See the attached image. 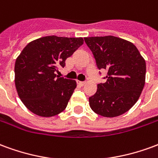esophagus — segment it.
Returning <instances> with one entry per match:
<instances>
[{"instance_id": "1", "label": "esophagus", "mask_w": 158, "mask_h": 158, "mask_svg": "<svg viewBox=\"0 0 158 158\" xmlns=\"http://www.w3.org/2000/svg\"><path fill=\"white\" fill-rule=\"evenodd\" d=\"M78 84H79L80 86H83L85 85V81H78Z\"/></svg>"}]
</instances>
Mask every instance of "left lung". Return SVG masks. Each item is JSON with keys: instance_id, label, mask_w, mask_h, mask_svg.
I'll list each match as a JSON object with an SVG mask.
<instances>
[{"instance_id": "1", "label": "left lung", "mask_w": 158, "mask_h": 158, "mask_svg": "<svg viewBox=\"0 0 158 158\" xmlns=\"http://www.w3.org/2000/svg\"><path fill=\"white\" fill-rule=\"evenodd\" d=\"M99 70L106 69L105 83L89 98L90 108L106 118L122 115L139 99L146 80V61L131 42L115 36L86 37ZM101 74V73H100Z\"/></svg>"}]
</instances>
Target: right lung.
Returning <instances> with one entry per match:
<instances>
[{"label": "right lung", "mask_w": 158, "mask_h": 158, "mask_svg": "<svg viewBox=\"0 0 158 158\" xmlns=\"http://www.w3.org/2000/svg\"><path fill=\"white\" fill-rule=\"evenodd\" d=\"M83 38L45 36L23 48L15 62V85L25 106L36 115L52 117L67 107L77 86L75 80L56 74Z\"/></svg>", "instance_id": "add662e5"}]
</instances>
